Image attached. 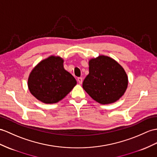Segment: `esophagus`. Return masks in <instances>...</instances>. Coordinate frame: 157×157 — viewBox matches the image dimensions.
Returning <instances> with one entry per match:
<instances>
[{
    "label": "esophagus",
    "mask_w": 157,
    "mask_h": 157,
    "mask_svg": "<svg viewBox=\"0 0 157 157\" xmlns=\"http://www.w3.org/2000/svg\"><path fill=\"white\" fill-rule=\"evenodd\" d=\"M77 81H78V83H79V84H82V83L83 79H82V77H78V79H77Z\"/></svg>",
    "instance_id": "34e87169"
}]
</instances>
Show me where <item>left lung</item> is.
Here are the masks:
<instances>
[{
	"instance_id": "1",
	"label": "left lung",
	"mask_w": 157,
	"mask_h": 157,
	"mask_svg": "<svg viewBox=\"0 0 157 157\" xmlns=\"http://www.w3.org/2000/svg\"><path fill=\"white\" fill-rule=\"evenodd\" d=\"M89 74L82 87L89 96L102 105L115 102L124 94L128 76L120 64L109 56L100 55L89 62Z\"/></svg>"
}]
</instances>
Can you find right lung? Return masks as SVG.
<instances>
[{
	"label": "right lung",
	"instance_id": "1",
	"mask_svg": "<svg viewBox=\"0 0 157 157\" xmlns=\"http://www.w3.org/2000/svg\"><path fill=\"white\" fill-rule=\"evenodd\" d=\"M64 60L60 56H50L41 60L30 72L29 89L38 100L53 104L62 100L76 85V81L64 68Z\"/></svg>",
	"mask_w": 157,
	"mask_h": 157
}]
</instances>
